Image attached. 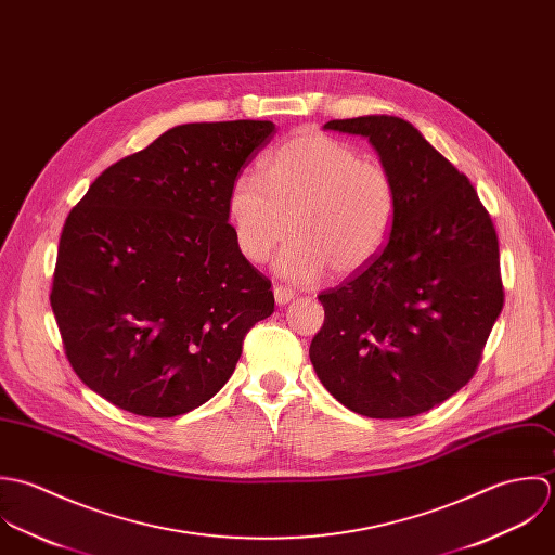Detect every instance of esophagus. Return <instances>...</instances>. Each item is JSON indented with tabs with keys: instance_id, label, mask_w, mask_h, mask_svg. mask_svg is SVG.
<instances>
[{
	"instance_id": "34e87169",
	"label": "esophagus",
	"mask_w": 555,
	"mask_h": 555,
	"mask_svg": "<svg viewBox=\"0 0 555 555\" xmlns=\"http://www.w3.org/2000/svg\"><path fill=\"white\" fill-rule=\"evenodd\" d=\"M294 298H296V292H294V289L283 287V285H276V287H274V300H276V305H287V302H292Z\"/></svg>"
}]
</instances>
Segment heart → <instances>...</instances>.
<instances>
[{
    "label": "heart",
    "mask_w": 555,
    "mask_h": 555,
    "mask_svg": "<svg viewBox=\"0 0 555 555\" xmlns=\"http://www.w3.org/2000/svg\"><path fill=\"white\" fill-rule=\"evenodd\" d=\"M263 182L242 173L227 197L237 250L263 263L294 233L276 270L298 283L331 268L347 276L366 268L388 242L397 217L390 171L356 145L320 130H300L261 163Z\"/></svg>",
    "instance_id": "heart-1"
}]
</instances>
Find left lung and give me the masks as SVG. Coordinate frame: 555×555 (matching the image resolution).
I'll list each match as a JSON object with an SVG mask.
<instances>
[{"label": "left lung", "mask_w": 555, "mask_h": 555, "mask_svg": "<svg viewBox=\"0 0 555 555\" xmlns=\"http://www.w3.org/2000/svg\"><path fill=\"white\" fill-rule=\"evenodd\" d=\"M360 134L397 186L382 253L322 292L324 326L311 340L318 377L338 403L369 418H410L461 390L504 307L498 233L472 182L410 121L333 119Z\"/></svg>", "instance_id": "1"}]
</instances>
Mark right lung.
Instances as JSON below:
<instances>
[{"label":"right lung","instance_id":"obj_1","mask_svg":"<svg viewBox=\"0 0 555 555\" xmlns=\"http://www.w3.org/2000/svg\"><path fill=\"white\" fill-rule=\"evenodd\" d=\"M272 121L182 124L105 169L64 222L51 289L66 356L119 410L186 414L231 377L274 311L227 197Z\"/></svg>","mask_w":555,"mask_h":555}]
</instances>
